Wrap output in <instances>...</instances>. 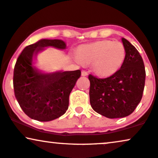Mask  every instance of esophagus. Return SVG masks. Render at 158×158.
I'll list each match as a JSON object with an SVG mask.
<instances>
[{
	"label": "esophagus",
	"mask_w": 158,
	"mask_h": 158,
	"mask_svg": "<svg viewBox=\"0 0 158 158\" xmlns=\"http://www.w3.org/2000/svg\"><path fill=\"white\" fill-rule=\"evenodd\" d=\"M87 75H88V73H87V71H81V76H82V77H86V76H87Z\"/></svg>",
	"instance_id": "esophagus-1"
}]
</instances>
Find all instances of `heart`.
<instances>
[{
    "label": "heart",
    "instance_id": "b5f03b06",
    "mask_svg": "<svg viewBox=\"0 0 158 158\" xmlns=\"http://www.w3.org/2000/svg\"><path fill=\"white\" fill-rule=\"evenodd\" d=\"M126 52L118 41L99 40L78 48L77 60L92 64L94 73L101 77H109L117 72L125 61Z\"/></svg>",
    "mask_w": 158,
    "mask_h": 158
}]
</instances>
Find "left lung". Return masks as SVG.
Masks as SVG:
<instances>
[{
	"label": "left lung",
	"mask_w": 158,
	"mask_h": 158,
	"mask_svg": "<svg viewBox=\"0 0 158 158\" xmlns=\"http://www.w3.org/2000/svg\"><path fill=\"white\" fill-rule=\"evenodd\" d=\"M126 56L120 69L105 79L89 74V102L93 110L110 119L132 114L140 103L146 72L142 57L134 46L122 38Z\"/></svg>",
	"instance_id": "left-lung-1"
}]
</instances>
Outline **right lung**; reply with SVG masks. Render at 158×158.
<instances>
[{
	"mask_svg": "<svg viewBox=\"0 0 158 158\" xmlns=\"http://www.w3.org/2000/svg\"><path fill=\"white\" fill-rule=\"evenodd\" d=\"M66 49L59 39H41L27 46L17 58L14 69L15 95L25 114L41 122L61 117L69 108V95L81 71L44 73L33 65L38 54L44 47Z\"/></svg>",
	"mask_w": 158,
	"mask_h": 158,
	"instance_id": "right-lung-1",
	"label": "right lung"
}]
</instances>
